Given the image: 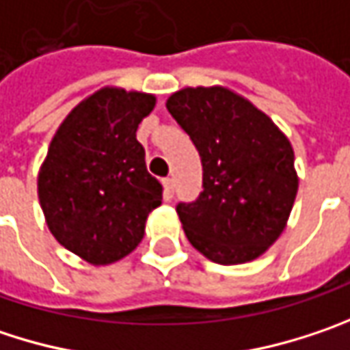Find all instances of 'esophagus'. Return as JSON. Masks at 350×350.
<instances>
[{
	"instance_id": "34e87169",
	"label": "esophagus",
	"mask_w": 350,
	"mask_h": 350,
	"mask_svg": "<svg viewBox=\"0 0 350 350\" xmlns=\"http://www.w3.org/2000/svg\"><path fill=\"white\" fill-rule=\"evenodd\" d=\"M163 187H165V197L171 199V197H173V179H171V177L163 179Z\"/></svg>"
}]
</instances>
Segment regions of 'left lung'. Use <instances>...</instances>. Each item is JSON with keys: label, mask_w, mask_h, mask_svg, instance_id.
Listing matches in <instances>:
<instances>
[{"label": "left lung", "mask_w": 350, "mask_h": 350, "mask_svg": "<svg viewBox=\"0 0 350 350\" xmlns=\"http://www.w3.org/2000/svg\"><path fill=\"white\" fill-rule=\"evenodd\" d=\"M165 105L203 163V193L177 205L189 243L219 265L261 257L285 231L299 191L288 137L225 85L183 88Z\"/></svg>", "instance_id": "left-lung-1"}]
</instances>
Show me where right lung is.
<instances>
[{"mask_svg": "<svg viewBox=\"0 0 350 350\" xmlns=\"http://www.w3.org/2000/svg\"><path fill=\"white\" fill-rule=\"evenodd\" d=\"M153 93L97 89L62 121L38 173V197L55 241L93 267L127 257L161 205V183L147 173L137 127Z\"/></svg>", "mask_w": 350, "mask_h": 350, "instance_id": "obj_1", "label": "right lung"}]
</instances>
